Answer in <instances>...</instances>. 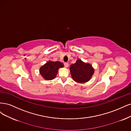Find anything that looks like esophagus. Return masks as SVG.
I'll return each instance as SVG.
<instances>
[{
  "label": "esophagus",
  "instance_id": "obj_1",
  "mask_svg": "<svg viewBox=\"0 0 131 131\" xmlns=\"http://www.w3.org/2000/svg\"><path fill=\"white\" fill-rule=\"evenodd\" d=\"M64 65H65V67H69V63H67V62H65L64 63Z\"/></svg>",
  "mask_w": 131,
  "mask_h": 131
}]
</instances>
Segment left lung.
<instances>
[{
  "mask_svg": "<svg viewBox=\"0 0 131 131\" xmlns=\"http://www.w3.org/2000/svg\"><path fill=\"white\" fill-rule=\"evenodd\" d=\"M70 70L73 81L79 83L89 81L95 72L90 64L84 62L81 59H77L74 64L71 65Z\"/></svg>",
  "mask_w": 131,
  "mask_h": 131,
  "instance_id": "8db88e82",
  "label": "left lung"
}]
</instances>
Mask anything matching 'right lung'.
Masks as SVG:
<instances>
[{
  "label": "right lung",
  "mask_w": 131,
  "mask_h": 131,
  "mask_svg": "<svg viewBox=\"0 0 131 131\" xmlns=\"http://www.w3.org/2000/svg\"><path fill=\"white\" fill-rule=\"evenodd\" d=\"M63 63L60 61H48L40 68V74L44 79L50 81L56 77L58 70L64 67Z\"/></svg>",
  "instance_id": "obj_1"
}]
</instances>
